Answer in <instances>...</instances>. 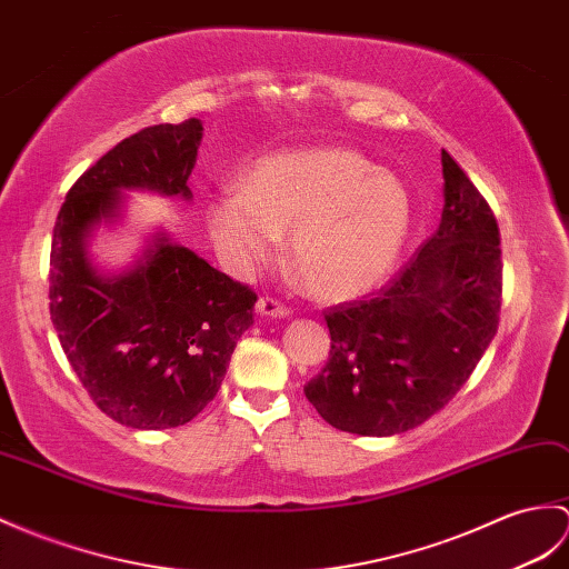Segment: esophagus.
<instances>
[{"mask_svg":"<svg viewBox=\"0 0 569 569\" xmlns=\"http://www.w3.org/2000/svg\"><path fill=\"white\" fill-rule=\"evenodd\" d=\"M257 312L263 317H288L290 308H286L283 302H279L276 298H259L257 300Z\"/></svg>","mask_w":569,"mask_h":569,"instance_id":"obj_1","label":"esophagus"}]
</instances>
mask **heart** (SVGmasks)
Listing matches in <instances>:
<instances>
[{
  "mask_svg": "<svg viewBox=\"0 0 569 569\" xmlns=\"http://www.w3.org/2000/svg\"><path fill=\"white\" fill-rule=\"evenodd\" d=\"M412 224L405 183L345 148L261 157L242 189L208 203V232L237 273L288 257L317 298L349 300L382 281Z\"/></svg>",
  "mask_w": 569,
  "mask_h": 569,
  "instance_id": "heart-1",
  "label": "heart"
}]
</instances>
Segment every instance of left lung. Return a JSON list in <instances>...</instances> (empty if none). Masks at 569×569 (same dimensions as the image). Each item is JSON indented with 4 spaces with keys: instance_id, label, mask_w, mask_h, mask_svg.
<instances>
[{
    "instance_id": "1",
    "label": "left lung",
    "mask_w": 569,
    "mask_h": 569,
    "mask_svg": "<svg viewBox=\"0 0 569 569\" xmlns=\"http://www.w3.org/2000/svg\"><path fill=\"white\" fill-rule=\"evenodd\" d=\"M439 230L376 293L329 308L332 349L306 398L335 429L392 436L456 398L497 335L499 228L490 203L441 152Z\"/></svg>"
}]
</instances>
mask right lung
Segmentation results:
<instances>
[{"label":"right lung","instance_id":"1","mask_svg":"<svg viewBox=\"0 0 569 569\" xmlns=\"http://www.w3.org/2000/svg\"><path fill=\"white\" fill-rule=\"evenodd\" d=\"M201 138V121L189 118L121 140L72 183L52 228V327L89 398L130 429L191 421L216 398L237 339L254 322V290L167 234L113 279L87 257V237L118 216L123 189L189 201Z\"/></svg>","mask_w":569,"mask_h":569}]
</instances>
